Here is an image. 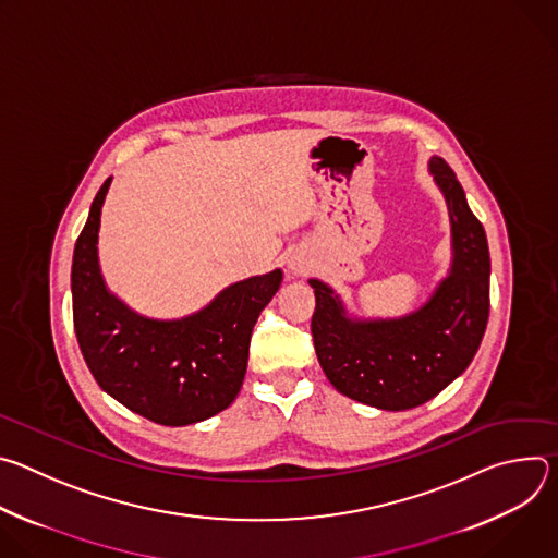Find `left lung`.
Masks as SVG:
<instances>
[{"label": "left lung", "instance_id": "1", "mask_svg": "<svg viewBox=\"0 0 558 558\" xmlns=\"http://www.w3.org/2000/svg\"><path fill=\"white\" fill-rule=\"evenodd\" d=\"M430 172L448 203L454 260L420 311L400 320L353 323L327 284L308 280L315 293L311 336L325 375L351 400L384 411L433 400L468 368L488 325L490 252L484 225L470 211L444 158H430Z\"/></svg>", "mask_w": 558, "mask_h": 558}]
</instances>
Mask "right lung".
<instances>
[{
    "label": "right lung",
    "mask_w": 558,
    "mask_h": 558,
    "mask_svg": "<svg viewBox=\"0 0 558 558\" xmlns=\"http://www.w3.org/2000/svg\"><path fill=\"white\" fill-rule=\"evenodd\" d=\"M97 192L72 256V317L84 360L117 402L163 426H187L225 411L243 386L252 331L282 271L227 287L207 308L174 323L147 320L108 293L97 258Z\"/></svg>",
    "instance_id": "1"
}]
</instances>
